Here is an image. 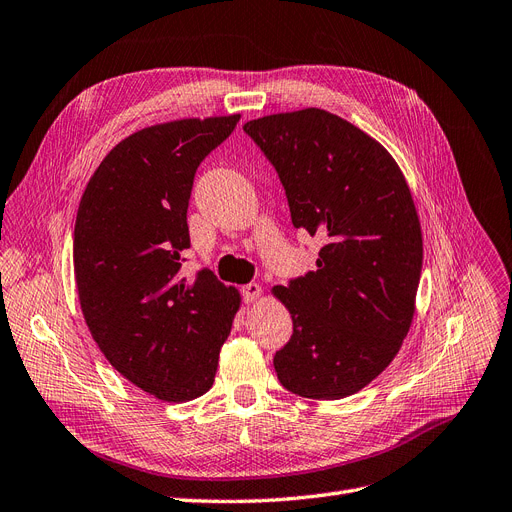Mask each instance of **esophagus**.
Here are the masks:
<instances>
[{
	"label": "esophagus",
	"instance_id": "esophagus-1",
	"mask_svg": "<svg viewBox=\"0 0 512 512\" xmlns=\"http://www.w3.org/2000/svg\"><path fill=\"white\" fill-rule=\"evenodd\" d=\"M241 294H243V300H245V302L252 304V302H256V300L262 296V285H260V283H248V285H243Z\"/></svg>",
	"mask_w": 512,
	"mask_h": 512
}]
</instances>
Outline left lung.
<instances>
[{
  "mask_svg": "<svg viewBox=\"0 0 512 512\" xmlns=\"http://www.w3.org/2000/svg\"><path fill=\"white\" fill-rule=\"evenodd\" d=\"M275 166L292 222L319 235L317 271L271 294L294 334L273 363L294 395H355L395 359L416 313L422 229L407 180L376 138L323 109L243 126Z\"/></svg>",
  "mask_w": 512,
  "mask_h": 512,
  "instance_id": "8db88e82",
  "label": "left lung"
}]
</instances>
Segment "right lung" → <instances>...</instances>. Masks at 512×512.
<instances>
[{
	"label": "right lung",
	"instance_id": "obj_1",
	"mask_svg": "<svg viewBox=\"0 0 512 512\" xmlns=\"http://www.w3.org/2000/svg\"><path fill=\"white\" fill-rule=\"evenodd\" d=\"M239 113L142 128L107 153L81 195L73 271L102 355L140 391L168 403L208 393L241 294L210 271L180 277L199 163Z\"/></svg>",
	"mask_w": 512,
	"mask_h": 512
}]
</instances>
